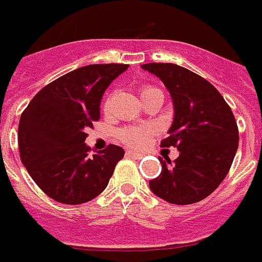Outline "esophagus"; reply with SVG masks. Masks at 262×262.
<instances>
[{
  "label": "esophagus",
  "instance_id": "1",
  "mask_svg": "<svg viewBox=\"0 0 262 262\" xmlns=\"http://www.w3.org/2000/svg\"><path fill=\"white\" fill-rule=\"evenodd\" d=\"M126 155H127V156L133 157V159H136V160H140V159H142V156H144L142 153L135 152V150H127Z\"/></svg>",
  "mask_w": 262,
  "mask_h": 262
}]
</instances>
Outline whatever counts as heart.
Wrapping results in <instances>:
<instances>
[{"label":"heart","mask_w":262,"mask_h":262,"mask_svg":"<svg viewBox=\"0 0 262 262\" xmlns=\"http://www.w3.org/2000/svg\"><path fill=\"white\" fill-rule=\"evenodd\" d=\"M157 90L152 86H144L141 87V97L145 94H149L152 91ZM110 105V97L106 99L105 102V109H107ZM155 130L153 127L150 126H129L125 127L120 132V137L122 140V142H125L127 146H132V148H142L145 146L148 142H149L150 137L153 136Z\"/></svg>","instance_id":"heart-1"}]
</instances>
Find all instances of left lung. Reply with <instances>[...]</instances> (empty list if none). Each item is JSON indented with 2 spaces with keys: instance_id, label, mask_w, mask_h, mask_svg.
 <instances>
[{
  "instance_id": "8db88e82",
  "label": "left lung",
  "mask_w": 262,
  "mask_h": 262,
  "mask_svg": "<svg viewBox=\"0 0 262 262\" xmlns=\"http://www.w3.org/2000/svg\"><path fill=\"white\" fill-rule=\"evenodd\" d=\"M164 83L173 102V122L163 148L176 146L173 163L159 157L161 173L152 192L172 205L207 198L226 178L238 149V126L230 106L211 83L173 63L142 64Z\"/></svg>"
}]
</instances>
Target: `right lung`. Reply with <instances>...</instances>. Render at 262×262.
Wrapping results in <instances>:
<instances>
[{
  "instance_id": "right-lung-1",
  "label": "right lung",
  "mask_w": 262,
  "mask_h": 262,
  "mask_svg": "<svg viewBox=\"0 0 262 262\" xmlns=\"http://www.w3.org/2000/svg\"><path fill=\"white\" fill-rule=\"evenodd\" d=\"M127 64H90L57 78L33 97L18 124L23 164L54 201L80 205L107 187L125 150L110 144L91 155L86 130L99 120L102 95Z\"/></svg>"
}]
</instances>
